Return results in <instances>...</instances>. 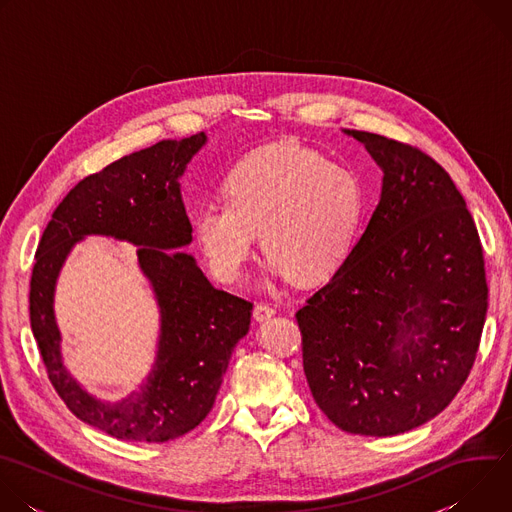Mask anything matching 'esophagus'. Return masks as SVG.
Segmentation results:
<instances>
[{
	"instance_id": "obj_1",
	"label": "esophagus",
	"mask_w": 512,
	"mask_h": 512,
	"mask_svg": "<svg viewBox=\"0 0 512 512\" xmlns=\"http://www.w3.org/2000/svg\"><path fill=\"white\" fill-rule=\"evenodd\" d=\"M253 316H255L257 322H265V320H269V318L275 316V310H273L269 304L259 302V304L255 306V310H253Z\"/></svg>"
}]
</instances>
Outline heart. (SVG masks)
Returning a JSON list of instances; mask_svg holds the SVG:
<instances>
[{"mask_svg": "<svg viewBox=\"0 0 512 512\" xmlns=\"http://www.w3.org/2000/svg\"><path fill=\"white\" fill-rule=\"evenodd\" d=\"M225 202L202 204L192 229L212 273L243 277L257 231L273 275L314 283L350 255L367 212L360 176L298 141L265 145L239 160L223 182Z\"/></svg>", "mask_w": 512, "mask_h": 512, "instance_id": "obj_1", "label": "heart"}]
</instances>
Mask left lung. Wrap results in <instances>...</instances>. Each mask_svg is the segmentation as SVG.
<instances>
[{
	"instance_id": "left-lung-1",
	"label": "left lung",
	"mask_w": 512,
	"mask_h": 512,
	"mask_svg": "<svg viewBox=\"0 0 512 512\" xmlns=\"http://www.w3.org/2000/svg\"><path fill=\"white\" fill-rule=\"evenodd\" d=\"M383 170L346 261L296 318L318 407L387 437L444 411L474 364L488 308L482 245L450 174L411 145L350 131Z\"/></svg>"
}]
</instances>
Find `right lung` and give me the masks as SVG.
<instances>
[{
    "label": "right lung",
    "mask_w": 512,
    "mask_h": 512,
    "mask_svg": "<svg viewBox=\"0 0 512 512\" xmlns=\"http://www.w3.org/2000/svg\"><path fill=\"white\" fill-rule=\"evenodd\" d=\"M206 135L164 139L87 176L56 206L36 251L30 324L48 379L81 421L127 442L162 444L194 429L212 409L253 304L216 289L196 259L180 178ZM91 234L138 247V264L161 310L153 371L121 402L91 396L63 367L53 314L57 275L69 251Z\"/></svg>",
    "instance_id": "right-lung-1"
}]
</instances>
